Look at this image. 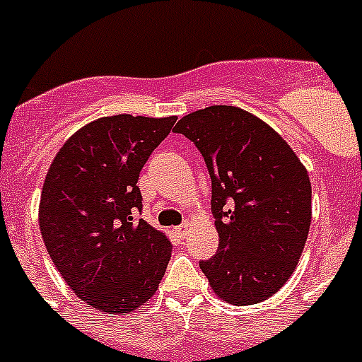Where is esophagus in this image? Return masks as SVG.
I'll use <instances>...</instances> for the list:
<instances>
[{
    "label": "esophagus",
    "mask_w": 362,
    "mask_h": 362,
    "mask_svg": "<svg viewBox=\"0 0 362 362\" xmlns=\"http://www.w3.org/2000/svg\"><path fill=\"white\" fill-rule=\"evenodd\" d=\"M188 228H190V225H188V223H183V225L175 226L174 230H175V233H179V235H187Z\"/></svg>",
    "instance_id": "34e87169"
}]
</instances>
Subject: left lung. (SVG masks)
I'll list each match as a JSON object with an SVG mask.
<instances>
[{"mask_svg": "<svg viewBox=\"0 0 362 362\" xmlns=\"http://www.w3.org/2000/svg\"><path fill=\"white\" fill-rule=\"evenodd\" d=\"M212 181L219 248L199 267L214 293L257 305L293 274L312 223V185L296 152L250 112L214 105L179 119Z\"/></svg>", "mask_w": 362, "mask_h": 362, "instance_id": "8db88e82", "label": "left lung"}]
</instances>
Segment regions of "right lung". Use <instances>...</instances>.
I'll return each instance as SVG.
<instances>
[{
	"instance_id": "add662e5",
	"label": "right lung",
	"mask_w": 362,
	"mask_h": 362,
	"mask_svg": "<svg viewBox=\"0 0 362 362\" xmlns=\"http://www.w3.org/2000/svg\"><path fill=\"white\" fill-rule=\"evenodd\" d=\"M177 117L130 114L85 124L45 177L40 228L52 263L79 299L107 313L134 312L156 293L172 245L136 219L137 179Z\"/></svg>"
}]
</instances>
